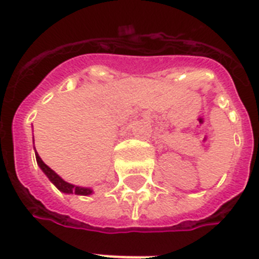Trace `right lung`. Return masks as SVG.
I'll return each instance as SVG.
<instances>
[{
    "label": "right lung",
    "mask_w": 259,
    "mask_h": 259,
    "mask_svg": "<svg viewBox=\"0 0 259 259\" xmlns=\"http://www.w3.org/2000/svg\"><path fill=\"white\" fill-rule=\"evenodd\" d=\"M35 159H37V163H38V166L41 167L42 171H44V173L48 176V178L53 182L54 186H56L60 191H62V193H66V194H73V193H74V194L78 195H89L93 193V190L89 188H79V186H74V185L69 184V182H65L58 174L54 173L53 170L50 169L49 166L46 165V163L39 158V155L37 151H35Z\"/></svg>",
    "instance_id": "right-lung-1"
}]
</instances>
